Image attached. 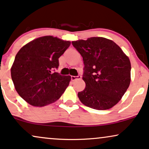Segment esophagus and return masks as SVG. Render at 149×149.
<instances>
[{"instance_id":"obj_1","label":"esophagus","mask_w":149,"mask_h":149,"mask_svg":"<svg viewBox=\"0 0 149 149\" xmlns=\"http://www.w3.org/2000/svg\"><path fill=\"white\" fill-rule=\"evenodd\" d=\"M81 78H82V76H80V75H78V76H71V80L72 81H74L77 80V79H80Z\"/></svg>"}]
</instances>
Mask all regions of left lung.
I'll return each mask as SVG.
<instances>
[{"mask_svg": "<svg viewBox=\"0 0 149 149\" xmlns=\"http://www.w3.org/2000/svg\"><path fill=\"white\" fill-rule=\"evenodd\" d=\"M82 56L86 83L78 96L85 106L99 110L115 106L130 86L131 63L127 56L114 41L104 37L72 41Z\"/></svg>", "mask_w": 149, "mask_h": 149, "instance_id": "1", "label": "left lung"}]
</instances>
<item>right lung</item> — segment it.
Instances as JSON below:
<instances>
[{"label":"right lung","mask_w":149,"mask_h":149,"mask_svg":"<svg viewBox=\"0 0 149 149\" xmlns=\"http://www.w3.org/2000/svg\"><path fill=\"white\" fill-rule=\"evenodd\" d=\"M71 44L52 36L31 41L19 49L11 69L15 88L23 100L34 106H44L61 97L70 76L55 72L58 58Z\"/></svg>","instance_id":"add662e5"}]
</instances>
